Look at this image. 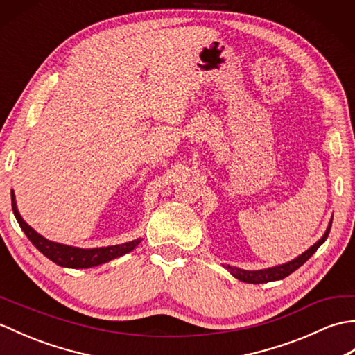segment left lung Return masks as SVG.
I'll list each match as a JSON object with an SVG mask.
<instances>
[{
    "label": "left lung",
    "mask_w": 355,
    "mask_h": 355,
    "mask_svg": "<svg viewBox=\"0 0 355 355\" xmlns=\"http://www.w3.org/2000/svg\"><path fill=\"white\" fill-rule=\"evenodd\" d=\"M331 224H333V218H331L327 232L323 233V236L318 241V243L313 244L302 254H299L297 258H294L293 261L285 262V263H282V266L268 267V268H262V270H243V268L230 267V266H225V268L230 271V275L233 277H236V279H239V281L247 282V284H266V282H271V281H281V279L291 275L293 271H296L300 266H304V263L315 253V250H318V248L323 243H325L327 238H328L329 229H331Z\"/></svg>",
    "instance_id": "obj_1"
}]
</instances>
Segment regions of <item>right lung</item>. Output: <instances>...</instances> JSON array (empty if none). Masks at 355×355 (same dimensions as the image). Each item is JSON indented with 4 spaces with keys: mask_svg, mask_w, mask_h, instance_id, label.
<instances>
[{
    "mask_svg": "<svg viewBox=\"0 0 355 355\" xmlns=\"http://www.w3.org/2000/svg\"><path fill=\"white\" fill-rule=\"evenodd\" d=\"M12 209H13L15 218H17V221L19 224V227L26 233V236L30 239V243H32L44 256H47L50 261H53L61 267L89 268V267L101 266V263L110 262L111 259L119 258V256L130 253L141 243V238H137L125 244L94 247V248H80V247L65 245L61 243H53V241L40 235V233L30 227V225L22 220V216L18 212L17 200H15L13 191H12Z\"/></svg>",
    "mask_w": 355,
    "mask_h": 355,
    "instance_id": "obj_1",
    "label": "right lung"
}]
</instances>
